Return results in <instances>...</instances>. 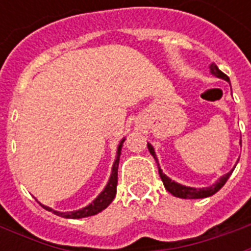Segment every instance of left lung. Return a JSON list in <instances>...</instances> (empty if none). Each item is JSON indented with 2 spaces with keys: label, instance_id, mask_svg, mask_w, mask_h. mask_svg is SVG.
Wrapping results in <instances>:
<instances>
[{
  "label": "left lung",
  "instance_id": "left-lung-1",
  "mask_svg": "<svg viewBox=\"0 0 251 251\" xmlns=\"http://www.w3.org/2000/svg\"><path fill=\"white\" fill-rule=\"evenodd\" d=\"M210 72L214 76L219 77V79H223V80H226V82L230 83L228 76L218 68V66H216L215 63H212L210 66ZM148 149H149L151 154H152L153 158H154L156 163H157L158 175H160V177L163 180L165 189L168 191L169 194H172L174 196H176V198H181V199H203V198H208V196H212L214 194H216L223 185L226 184V181L228 180V177L231 176L232 171H234L235 165H237L238 161H239V160H238L237 164L234 165V168H232L228 174L221 176V177L216 180L212 185H210V187H204V188H195V187H187V185L180 184V183H176L175 180L169 179L167 175L163 174V169L160 168V164H158L157 156H156V152H154V148H153L149 142H148Z\"/></svg>",
  "mask_w": 251,
  "mask_h": 251
}]
</instances>
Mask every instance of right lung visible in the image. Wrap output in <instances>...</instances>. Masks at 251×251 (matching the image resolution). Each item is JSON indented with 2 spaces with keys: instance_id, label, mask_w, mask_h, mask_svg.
Wrapping results in <instances>:
<instances>
[{
  "instance_id": "right-lung-1",
  "label": "right lung",
  "mask_w": 251,
  "mask_h": 251,
  "mask_svg": "<svg viewBox=\"0 0 251 251\" xmlns=\"http://www.w3.org/2000/svg\"><path fill=\"white\" fill-rule=\"evenodd\" d=\"M125 138H122L120 141V145L117 148V157L113 164V168H111V175H110V179L107 181V184L103 188V191L95 198V199L86 207H83L80 210L76 211H70V212H60L48 207V205L40 204L46 208L47 211H51L55 215L62 216V218H68V219H80V218H86V216H93L95 214H98L100 211H103L104 208H107V205L113 201L117 194V183H118V164H120V156H121V149L124 145Z\"/></svg>"
}]
</instances>
